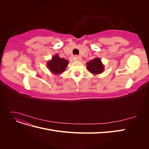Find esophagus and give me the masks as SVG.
I'll return each instance as SVG.
<instances>
[{
	"instance_id": "esophagus-1",
	"label": "esophagus",
	"mask_w": 149,
	"mask_h": 149,
	"mask_svg": "<svg viewBox=\"0 0 149 149\" xmlns=\"http://www.w3.org/2000/svg\"><path fill=\"white\" fill-rule=\"evenodd\" d=\"M74 58L75 60H78V61H80L81 60V57L80 56H78V55H75L74 56Z\"/></svg>"
}]
</instances>
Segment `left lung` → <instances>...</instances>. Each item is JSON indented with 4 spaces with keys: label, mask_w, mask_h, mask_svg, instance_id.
<instances>
[{
    "label": "left lung",
    "mask_w": 149,
    "mask_h": 149,
    "mask_svg": "<svg viewBox=\"0 0 149 149\" xmlns=\"http://www.w3.org/2000/svg\"><path fill=\"white\" fill-rule=\"evenodd\" d=\"M86 66L88 70L94 74L101 73L104 69V66L102 63L100 58H95L93 60L87 62Z\"/></svg>",
    "instance_id": "1"
}]
</instances>
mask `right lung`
<instances>
[{"label": "right lung", "mask_w": 149, "mask_h": 149, "mask_svg": "<svg viewBox=\"0 0 149 149\" xmlns=\"http://www.w3.org/2000/svg\"><path fill=\"white\" fill-rule=\"evenodd\" d=\"M69 64L68 60L65 58H60L58 55L53 56L52 59L47 63V67L52 73L60 74L64 72L66 68L68 65Z\"/></svg>", "instance_id": "1"}]
</instances>
